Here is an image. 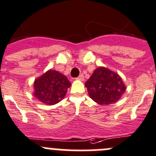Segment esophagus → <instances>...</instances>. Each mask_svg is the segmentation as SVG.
<instances>
[{"mask_svg": "<svg viewBox=\"0 0 156 156\" xmlns=\"http://www.w3.org/2000/svg\"><path fill=\"white\" fill-rule=\"evenodd\" d=\"M77 79H78V80H80V81H84V75H83L82 74H81V75H80L79 76H78V78H77Z\"/></svg>", "mask_w": 156, "mask_h": 156, "instance_id": "34e87169", "label": "esophagus"}]
</instances>
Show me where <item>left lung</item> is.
I'll use <instances>...</instances> for the list:
<instances>
[{"instance_id": "8db88e82", "label": "left lung", "mask_w": 156, "mask_h": 156, "mask_svg": "<svg viewBox=\"0 0 156 156\" xmlns=\"http://www.w3.org/2000/svg\"><path fill=\"white\" fill-rule=\"evenodd\" d=\"M85 87L90 98L101 105L116 103L126 90L120 75L104 67L95 69Z\"/></svg>"}]
</instances>
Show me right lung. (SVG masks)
I'll use <instances>...</instances> for the list:
<instances>
[{
	"instance_id": "obj_1",
	"label": "right lung",
	"mask_w": 156,
	"mask_h": 156,
	"mask_svg": "<svg viewBox=\"0 0 156 156\" xmlns=\"http://www.w3.org/2000/svg\"><path fill=\"white\" fill-rule=\"evenodd\" d=\"M71 86L66 76L57 71L49 70L34 81V96L47 105L59 102Z\"/></svg>"
}]
</instances>
